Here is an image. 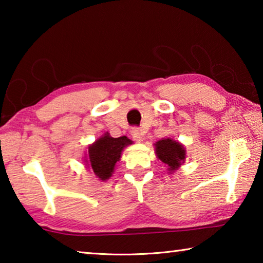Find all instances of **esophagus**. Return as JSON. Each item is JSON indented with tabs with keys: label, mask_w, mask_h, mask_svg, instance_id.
Returning a JSON list of instances; mask_svg holds the SVG:
<instances>
[{
	"label": "esophagus",
	"mask_w": 263,
	"mask_h": 263,
	"mask_svg": "<svg viewBox=\"0 0 263 263\" xmlns=\"http://www.w3.org/2000/svg\"><path fill=\"white\" fill-rule=\"evenodd\" d=\"M131 136L136 141L140 142L142 140V136H144V132H142V130H140V128L135 127V128H132V130H131Z\"/></svg>",
	"instance_id": "1"
}]
</instances>
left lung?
Masks as SVG:
<instances>
[{"label": "left lung", "instance_id": "8db88e82", "mask_svg": "<svg viewBox=\"0 0 263 263\" xmlns=\"http://www.w3.org/2000/svg\"><path fill=\"white\" fill-rule=\"evenodd\" d=\"M154 152L157 158L167 167L168 174H174L184 163L186 149L180 141L172 138H162L154 144Z\"/></svg>", "mask_w": 263, "mask_h": 263}]
</instances>
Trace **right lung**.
Segmentation results:
<instances>
[{"label": "right lung", "mask_w": 263, "mask_h": 263, "mask_svg": "<svg viewBox=\"0 0 263 263\" xmlns=\"http://www.w3.org/2000/svg\"><path fill=\"white\" fill-rule=\"evenodd\" d=\"M132 144L133 141L126 136L114 138L109 132H105L88 146L83 162L94 172L97 179L105 182L112 176L116 163L121 160L124 148Z\"/></svg>", "instance_id": "add662e5"}]
</instances>
